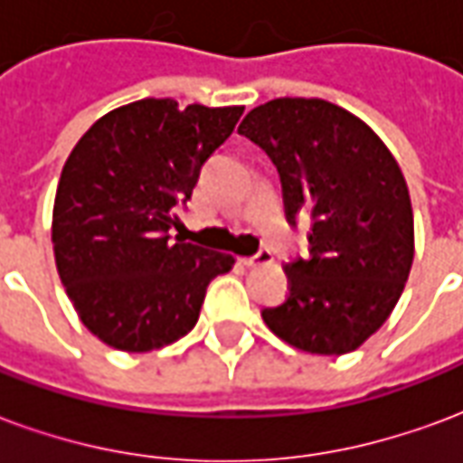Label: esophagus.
<instances>
[{"instance_id": "1", "label": "esophagus", "mask_w": 463, "mask_h": 463, "mask_svg": "<svg viewBox=\"0 0 463 463\" xmlns=\"http://www.w3.org/2000/svg\"><path fill=\"white\" fill-rule=\"evenodd\" d=\"M271 261H273V256L269 249H261L259 254L244 256V259H241V264L244 266H261V264H271Z\"/></svg>"}]
</instances>
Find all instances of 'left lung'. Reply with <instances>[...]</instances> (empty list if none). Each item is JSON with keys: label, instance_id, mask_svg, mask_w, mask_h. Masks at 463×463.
<instances>
[{"label": "left lung", "instance_id": "1", "mask_svg": "<svg viewBox=\"0 0 463 463\" xmlns=\"http://www.w3.org/2000/svg\"><path fill=\"white\" fill-rule=\"evenodd\" d=\"M239 133L279 170L286 219L310 214L308 256L286 264L288 296L264 323L288 345L345 355L400 301L414 259L407 182L387 145L357 116L320 98H276Z\"/></svg>", "mask_w": 463, "mask_h": 463}]
</instances>
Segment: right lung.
Segmentation results:
<instances>
[{
	"label": "right lung",
	"instance_id": "1",
	"mask_svg": "<svg viewBox=\"0 0 463 463\" xmlns=\"http://www.w3.org/2000/svg\"><path fill=\"white\" fill-rule=\"evenodd\" d=\"M244 106H177L143 98L90 125L61 170L52 241L61 283L80 323L125 353L187 335L212 279L234 256L172 241L202 165Z\"/></svg>",
	"mask_w": 463,
	"mask_h": 463
}]
</instances>
